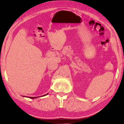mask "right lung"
Returning <instances> with one entry per match:
<instances>
[{
    "label": "right lung",
    "instance_id": "right-lung-1",
    "mask_svg": "<svg viewBox=\"0 0 124 124\" xmlns=\"http://www.w3.org/2000/svg\"><path fill=\"white\" fill-rule=\"evenodd\" d=\"M47 94H48V93H46V94H45V95H43V96H39V97H24V96H23V97H26V98H30V99H35V98H39V97H43V96H46Z\"/></svg>",
    "mask_w": 124,
    "mask_h": 124
}]
</instances>
